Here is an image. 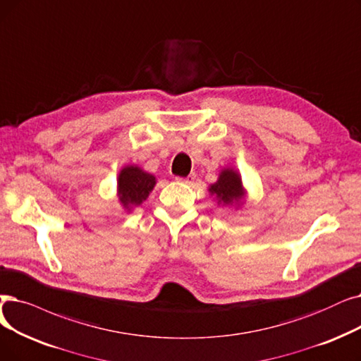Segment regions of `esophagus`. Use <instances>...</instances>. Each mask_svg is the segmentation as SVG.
Instances as JSON below:
<instances>
[{
    "label": "esophagus",
    "instance_id": "1",
    "mask_svg": "<svg viewBox=\"0 0 361 361\" xmlns=\"http://www.w3.org/2000/svg\"><path fill=\"white\" fill-rule=\"evenodd\" d=\"M195 178H196V176L195 174H190L189 177H178L177 178V181H180V183H183V184H192L193 181H195Z\"/></svg>",
    "mask_w": 361,
    "mask_h": 361
}]
</instances>
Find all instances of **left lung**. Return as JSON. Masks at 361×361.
<instances>
[{"label": "left lung", "instance_id": "1", "mask_svg": "<svg viewBox=\"0 0 361 361\" xmlns=\"http://www.w3.org/2000/svg\"><path fill=\"white\" fill-rule=\"evenodd\" d=\"M208 192L218 207L234 211L243 208L245 199L247 196L240 172L231 166L221 168L216 181L209 184Z\"/></svg>", "mask_w": 361, "mask_h": 361}]
</instances>
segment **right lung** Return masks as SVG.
<instances>
[{
	"mask_svg": "<svg viewBox=\"0 0 361 361\" xmlns=\"http://www.w3.org/2000/svg\"><path fill=\"white\" fill-rule=\"evenodd\" d=\"M156 177L138 165H125L116 178V196L123 211L133 212L149 197Z\"/></svg>",
	"mask_w": 361,
	"mask_h": 361,
	"instance_id": "right-lung-1",
	"label": "right lung"
}]
</instances>
